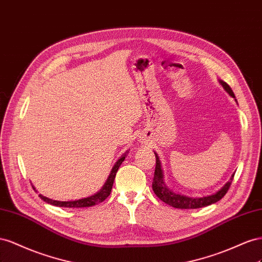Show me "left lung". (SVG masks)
I'll return each instance as SVG.
<instances>
[{
  "mask_svg": "<svg viewBox=\"0 0 262 262\" xmlns=\"http://www.w3.org/2000/svg\"><path fill=\"white\" fill-rule=\"evenodd\" d=\"M221 85L224 88V90L231 96L234 98L235 101L237 102L235 94L233 92V90L230 89V86L224 82L223 80H219ZM156 169H155V176H154V181H152V190L155 194L158 196L164 203L172 206L174 208H201V207H205L211 204L216 203L219 202L225 194L227 193L229 186L231 184V181H233L235 173L231 174L229 181L225 183V185L221 188L217 192L211 194V195L207 196H202V198H194V196H188L184 195V194L174 192L173 190L169 189V186L164 183L163 181V171L161 168V162L158 155H157L156 151Z\"/></svg>",
  "mask_w": 262,
  "mask_h": 262,
  "instance_id": "left-lung-1",
  "label": "left lung"
}]
</instances>
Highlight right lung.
<instances>
[{
  "label": "right lung",
  "mask_w": 262,
  "mask_h": 262,
  "mask_svg": "<svg viewBox=\"0 0 262 262\" xmlns=\"http://www.w3.org/2000/svg\"><path fill=\"white\" fill-rule=\"evenodd\" d=\"M127 152L126 151L121 158H119L116 163L114 164L113 169H112L111 173L107 178L106 182L104 183V185L102 186V189L96 192L95 194H93V195L91 196H88V198H84V199H80V200H76V201H55V200H51V199H48L46 196L41 195V194H39V198L46 202V203L48 204H51V205H55V206H59V207H70V208H77V207H90V206H93L95 204H99L101 203V202H103L104 200H105L110 194H111V191H112V186H113V183H114V179H115V176H116V172L117 170L119 168V166H121V163L125 160L126 156H127ZM34 188V186H33Z\"/></svg>",
  "instance_id": "right-lung-1"
}]
</instances>
